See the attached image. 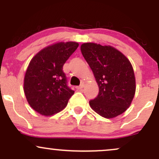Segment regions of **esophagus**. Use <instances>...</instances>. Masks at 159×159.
Here are the masks:
<instances>
[{"instance_id": "obj_1", "label": "esophagus", "mask_w": 159, "mask_h": 159, "mask_svg": "<svg viewBox=\"0 0 159 159\" xmlns=\"http://www.w3.org/2000/svg\"><path fill=\"white\" fill-rule=\"evenodd\" d=\"M84 83H82L81 85H80V86H78V87H76V88L78 89V90H81V89H83V88H84Z\"/></svg>"}]
</instances>
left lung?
I'll return each instance as SVG.
<instances>
[{
    "instance_id": "left-lung-1",
    "label": "left lung",
    "mask_w": 159,
    "mask_h": 159,
    "mask_svg": "<svg viewBox=\"0 0 159 159\" xmlns=\"http://www.w3.org/2000/svg\"><path fill=\"white\" fill-rule=\"evenodd\" d=\"M81 51L99 90L96 98L89 102L91 108L107 119L122 114L135 94V76L131 62L111 45L85 43Z\"/></svg>"
}]
</instances>
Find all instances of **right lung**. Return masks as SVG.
Returning a JSON list of instances; mask_svg holds the SVG:
<instances>
[{
  "instance_id": "right-lung-1",
  "label": "right lung",
  "mask_w": 159,
  "mask_h": 159,
  "mask_svg": "<svg viewBox=\"0 0 159 159\" xmlns=\"http://www.w3.org/2000/svg\"><path fill=\"white\" fill-rule=\"evenodd\" d=\"M78 45L76 42H58L42 49L30 61L24 92L30 106L41 115L52 116L61 111L74 94L67 87L63 66Z\"/></svg>"
}]
</instances>
